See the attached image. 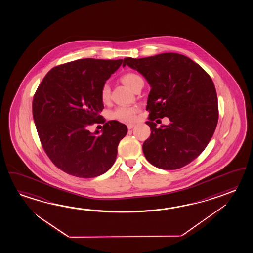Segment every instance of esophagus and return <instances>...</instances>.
I'll use <instances>...</instances> for the list:
<instances>
[{"label":"esophagus","instance_id":"1","mask_svg":"<svg viewBox=\"0 0 253 253\" xmlns=\"http://www.w3.org/2000/svg\"><path fill=\"white\" fill-rule=\"evenodd\" d=\"M134 124H127V128L128 129H132L133 127H134Z\"/></svg>","mask_w":253,"mask_h":253}]
</instances>
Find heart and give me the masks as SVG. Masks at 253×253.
Here are the masks:
<instances>
[{
    "label": "heart",
    "instance_id": "heart-1",
    "mask_svg": "<svg viewBox=\"0 0 253 253\" xmlns=\"http://www.w3.org/2000/svg\"><path fill=\"white\" fill-rule=\"evenodd\" d=\"M121 81L130 89H133V87L138 83L139 81H143V80L136 74L127 73L121 77ZM109 97H110V88L108 84H104L100 89V98L103 102H107L109 99ZM137 113H138V109L136 107L121 106L110 112V118L122 122H134L136 119Z\"/></svg>",
    "mask_w": 253,
    "mask_h": 253
}]
</instances>
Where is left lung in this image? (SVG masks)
<instances>
[{
    "mask_svg": "<svg viewBox=\"0 0 253 253\" xmlns=\"http://www.w3.org/2000/svg\"><path fill=\"white\" fill-rule=\"evenodd\" d=\"M126 65L139 72L151 86L146 106L151 135L143 144L145 158L164 169L191 163L207 147L217 125V95L210 76L190 58L176 53L126 57ZM164 116L171 123L157 128L154 120Z\"/></svg>",
    "mask_w": 253,
    "mask_h": 253,
    "instance_id": "obj_1",
    "label": "left lung"
}]
</instances>
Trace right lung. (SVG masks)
Here are the masks:
<instances>
[{
  "mask_svg": "<svg viewBox=\"0 0 253 253\" xmlns=\"http://www.w3.org/2000/svg\"><path fill=\"white\" fill-rule=\"evenodd\" d=\"M123 60L85 58L55 66L36 91L33 119L40 142L56 167L79 178H94L114 164L127 127L116 120L91 133L102 119L100 89Z\"/></svg>",
  "mask_w": 253,
  "mask_h": 253,
  "instance_id": "right-lung-1",
  "label": "right lung"
}]
</instances>
